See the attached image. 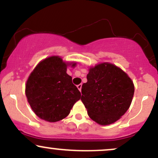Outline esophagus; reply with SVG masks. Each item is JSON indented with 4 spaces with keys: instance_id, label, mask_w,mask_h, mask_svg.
Masks as SVG:
<instances>
[{
    "instance_id": "1",
    "label": "esophagus",
    "mask_w": 158,
    "mask_h": 158,
    "mask_svg": "<svg viewBox=\"0 0 158 158\" xmlns=\"http://www.w3.org/2000/svg\"><path fill=\"white\" fill-rule=\"evenodd\" d=\"M81 86H82V85H81V84H79V85H77L78 89H79V90H80V91H81Z\"/></svg>"
}]
</instances>
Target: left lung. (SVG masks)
Segmentation results:
<instances>
[{
  "instance_id": "obj_1",
  "label": "left lung",
  "mask_w": 158,
  "mask_h": 158,
  "mask_svg": "<svg viewBox=\"0 0 158 158\" xmlns=\"http://www.w3.org/2000/svg\"><path fill=\"white\" fill-rule=\"evenodd\" d=\"M87 79L81 87V100L88 116L102 126L118 120L131 103L135 93L131 79L109 63L90 68Z\"/></svg>"
}]
</instances>
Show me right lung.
Wrapping results in <instances>:
<instances>
[{"mask_svg":"<svg viewBox=\"0 0 158 158\" xmlns=\"http://www.w3.org/2000/svg\"><path fill=\"white\" fill-rule=\"evenodd\" d=\"M66 71L67 64L62 59L51 56L41 61L28 78L25 93L39 118L52 123L61 120L80 99V91Z\"/></svg>","mask_w":158,"mask_h":158,"instance_id":"add662e5","label":"right lung"}]
</instances>
